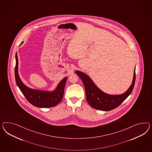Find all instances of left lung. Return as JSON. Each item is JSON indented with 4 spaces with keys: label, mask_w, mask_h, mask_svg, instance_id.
<instances>
[{
    "label": "left lung",
    "mask_w": 152,
    "mask_h": 152,
    "mask_svg": "<svg viewBox=\"0 0 152 152\" xmlns=\"http://www.w3.org/2000/svg\"><path fill=\"white\" fill-rule=\"evenodd\" d=\"M15 78L16 83L29 103L38 107L47 108L56 106L62 100L64 94L65 84L67 79V77L61 81L56 88L53 91H42L30 88L22 83L19 76L18 59L17 52L15 54Z\"/></svg>",
    "instance_id": "1"
}]
</instances>
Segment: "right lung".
Returning <instances> with one entry per match:
<instances>
[{"label":"right lung","instance_id":"right-lung-1","mask_svg":"<svg viewBox=\"0 0 152 152\" xmlns=\"http://www.w3.org/2000/svg\"><path fill=\"white\" fill-rule=\"evenodd\" d=\"M75 72L83 81L88 104L99 110H112L119 106L132 92L135 81V69H134L133 83L129 89L123 94L113 95L100 90L86 74L79 71H76Z\"/></svg>","mask_w":152,"mask_h":152}]
</instances>
